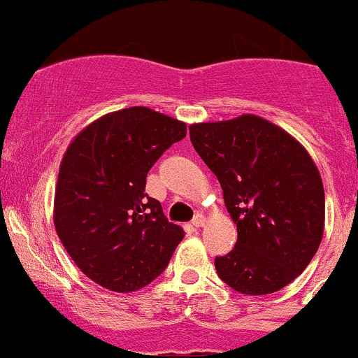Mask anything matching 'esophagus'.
<instances>
[{
	"mask_svg": "<svg viewBox=\"0 0 358 358\" xmlns=\"http://www.w3.org/2000/svg\"><path fill=\"white\" fill-rule=\"evenodd\" d=\"M204 222H206V220H204V217H203V215H201V213H197L196 217H194V220H192V225H194V227H203V225H204Z\"/></svg>",
	"mask_w": 358,
	"mask_h": 358,
	"instance_id": "1",
	"label": "esophagus"
}]
</instances>
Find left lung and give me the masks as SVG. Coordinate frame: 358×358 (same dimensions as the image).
<instances>
[{"label":"left lung","instance_id":"obj_1","mask_svg":"<svg viewBox=\"0 0 358 358\" xmlns=\"http://www.w3.org/2000/svg\"><path fill=\"white\" fill-rule=\"evenodd\" d=\"M189 131L238 227L234 248L215 257L218 278L248 296L283 289L306 269L324 236L317 166L289 133L255 115L194 124Z\"/></svg>","mask_w":358,"mask_h":358}]
</instances>
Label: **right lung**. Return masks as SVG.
<instances>
[{"label": "right lung", "mask_w": 358, "mask_h": 358, "mask_svg": "<svg viewBox=\"0 0 358 358\" xmlns=\"http://www.w3.org/2000/svg\"><path fill=\"white\" fill-rule=\"evenodd\" d=\"M187 126L133 106L108 113L73 140L59 168L54 224L80 271L113 292L148 285L183 239L157 199L147 173Z\"/></svg>", "instance_id": "right-lung-1"}]
</instances>
